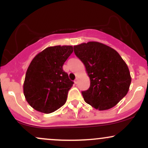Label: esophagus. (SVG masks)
Instances as JSON below:
<instances>
[{"label": "esophagus", "instance_id": "1", "mask_svg": "<svg viewBox=\"0 0 148 148\" xmlns=\"http://www.w3.org/2000/svg\"><path fill=\"white\" fill-rule=\"evenodd\" d=\"M78 81H79V77H78V76H76L75 81H74V83H75L76 84H78Z\"/></svg>", "mask_w": 148, "mask_h": 148}]
</instances>
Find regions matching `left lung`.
Returning a JSON list of instances; mask_svg holds the SVG:
<instances>
[{
	"instance_id": "8db88e82",
	"label": "left lung",
	"mask_w": 148,
	"mask_h": 148,
	"mask_svg": "<svg viewBox=\"0 0 148 148\" xmlns=\"http://www.w3.org/2000/svg\"><path fill=\"white\" fill-rule=\"evenodd\" d=\"M74 49L90 80L88 90L81 92L85 101L99 111L113 108L130 89L132 78L126 62L115 49L100 42L82 43Z\"/></svg>"
}]
</instances>
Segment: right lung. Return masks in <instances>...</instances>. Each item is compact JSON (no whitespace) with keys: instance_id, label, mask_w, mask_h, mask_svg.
I'll return each mask as SVG.
<instances>
[{"instance_id":"add662e5","label":"right lung","mask_w":148,"mask_h":148,"mask_svg":"<svg viewBox=\"0 0 148 148\" xmlns=\"http://www.w3.org/2000/svg\"><path fill=\"white\" fill-rule=\"evenodd\" d=\"M72 52V46L49 47L32 60L25 74L23 94L35 110L51 113L65 103L74 82L62 66Z\"/></svg>"}]
</instances>
